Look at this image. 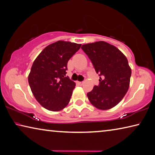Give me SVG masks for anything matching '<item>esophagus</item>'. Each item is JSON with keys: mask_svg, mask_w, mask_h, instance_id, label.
I'll return each instance as SVG.
<instances>
[{"mask_svg": "<svg viewBox=\"0 0 155 155\" xmlns=\"http://www.w3.org/2000/svg\"><path fill=\"white\" fill-rule=\"evenodd\" d=\"M78 83H79L80 85H82V84H83V83H84V82H78Z\"/></svg>", "mask_w": 155, "mask_h": 155, "instance_id": "34e87169", "label": "esophagus"}]
</instances>
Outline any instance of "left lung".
I'll return each mask as SVG.
<instances>
[{
	"mask_svg": "<svg viewBox=\"0 0 155 155\" xmlns=\"http://www.w3.org/2000/svg\"><path fill=\"white\" fill-rule=\"evenodd\" d=\"M82 49L100 76V83L87 93L90 102L100 110H108L120 102L130 84L131 68L117 48L104 41L86 44Z\"/></svg>",
	"mask_w": 155,
	"mask_h": 155,
	"instance_id": "obj_1",
	"label": "left lung"
}]
</instances>
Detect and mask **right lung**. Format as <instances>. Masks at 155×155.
<instances>
[{"label": "right lung", "instance_id": "right-lung-1", "mask_svg": "<svg viewBox=\"0 0 155 155\" xmlns=\"http://www.w3.org/2000/svg\"><path fill=\"white\" fill-rule=\"evenodd\" d=\"M80 47L59 40L45 47L33 63L28 81L35 98L46 109L58 111L69 102L75 83L66 71L68 61Z\"/></svg>", "mask_w": 155, "mask_h": 155}]
</instances>
